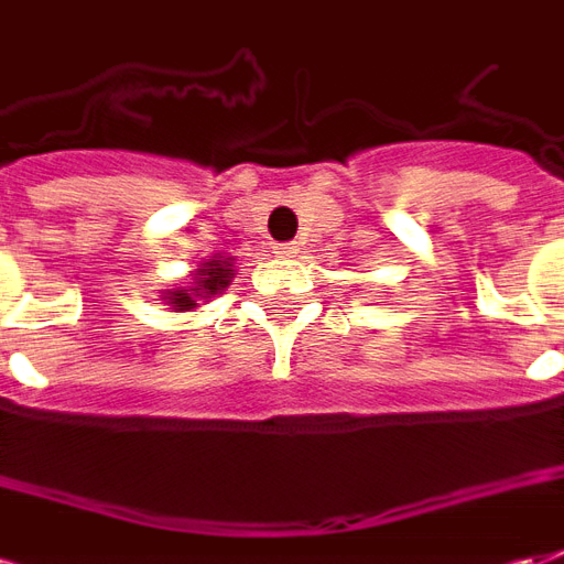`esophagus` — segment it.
<instances>
[{
	"label": "esophagus",
	"mask_w": 564,
	"mask_h": 564,
	"mask_svg": "<svg viewBox=\"0 0 564 564\" xmlns=\"http://www.w3.org/2000/svg\"><path fill=\"white\" fill-rule=\"evenodd\" d=\"M297 242H276V246H273V254H276V258H297Z\"/></svg>",
	"instance_id": "1"
}]
</instances>
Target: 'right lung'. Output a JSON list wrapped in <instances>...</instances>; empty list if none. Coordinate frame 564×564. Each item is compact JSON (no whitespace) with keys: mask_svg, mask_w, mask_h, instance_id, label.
<instances>
[{"mask_svg":"<svg viewBox=\"0 0 564 564\" xmlns=\"http://www.w3.org/2000/svg\"><path fill=\"white\" fill-rule=\"evenodd\" d=\"M231 261H207V270H197V282L188 291H171L167 303H174L176 310H195L197 303L191 297H209V294H219L221 288H228L231 282Z\"/></svg>","mask_w":564,"mask_h":564,"instance_id":"right-lung-1","label":"right lung"}]
</instances>
